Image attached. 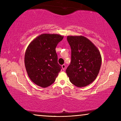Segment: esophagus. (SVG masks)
<instances>
[{
	"label": "esophagus",
	"instance_id": "34e87169",
	"mask_svg": "<svg viewBox=\"0 0 121 121\" xmlns=\"http://www.w3.org/2000/svg\"><path fill=\"white\" fill-rule=\"evenodd\" d=\"M62 68L63 70H65V65H62Z\"/></svg>",
	"mask_w": 121,
	"mask_h": 121
}]
</instances>
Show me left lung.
Here are the masks:
<instances>
[{
    "instance_id": "obj_1",
    "label": "left lung",
    "mask_w": 121,
    "mask_h": 121,
    "mask_svg": "<svg viewBox=\"0 0 121 121\" xmlns=\"http://www.w3.org/2000/svg\"><path fill=\"white\" fill-rule=\"evenodd\" d=\"M71 50L70 65L65 72L70 82L82 87L97 78L101 65L100 51L92 42L83 36H68Z\"/></svg>"
}]
</instances>
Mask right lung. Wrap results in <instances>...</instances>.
Segmentation results:
<instances>
[{
    "label": "right lung",
    "instance_id": "obj_1",
    "mask_svg": "<svg viewBox=\"0 0 121 121\" xmlns=\"http://www.w3.org/2000/svg\"><path fill=\"white\" fill-rule=\"evenodd\" d=\"M63 36L43 34L31 41L26 51L24 65L32 82L46 87L54 82L61 66L58 63L56 48Z\"/></svg>",
    "mask_w": 121,
    "mask_h": 121
}]
</instances>
